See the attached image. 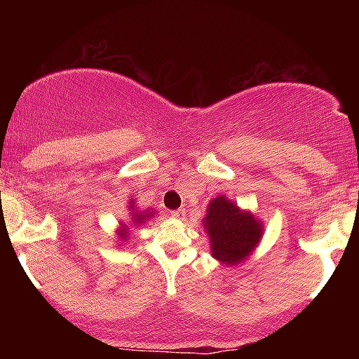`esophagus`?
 <instances>
[{
  "mask_svg": "<svg viewBox=\"0 0 359 359\" xmlns=\"http://www.w3.org/2000/svg\"><path fill=\"white\" fill-rule=\"evenodd\" d=\"M171 215H173L175 219H184V215H186V210L184 209H178V210H173V212H171Z\"/></svg>",
  "mask_w": 359,
  "mask_h": 359,
  "instance_id": "esophagus-1",
  "label": "esophagus"
}]
</instances>
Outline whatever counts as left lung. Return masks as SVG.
Listing matches in <instances>:
<instances>
[{
    "instance_id": "left-lung-1",
    "label": "left lung",
    "mask_w": 359,
    "mask_h": 359,
    "mask_svg": "<svg viewBox=\"0 0 359 359\" xmlns=\"http://www.w3.org/2000/svg\"><path fill=\"white\" fill-rule=\"evenodd\" d=\"M203 227L209 235L210 255L225 266H237L262 242L264 225L252 210L238 208L225 194L210 199Z\"/></svg>"
}]
</instances>
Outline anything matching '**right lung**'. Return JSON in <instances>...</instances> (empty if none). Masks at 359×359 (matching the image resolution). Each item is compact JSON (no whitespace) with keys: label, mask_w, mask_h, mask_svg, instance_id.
I'll return each mask as SVG.
<instances>
[{"label":"right lung","mask_w":359,"mask_h":359,"mask_svg":"<svg viewBox=\"0 0 359 359\" xmlns=\"http://www.w3.org/2000/svg\"><path fill=\"white\" fill-rule=\"evenodd\" d=\"M129 208H127V212H129V219L126 220H121L119 222V227L116 230V235H117V247H121V245H124L127 240L130 237V230L134 229H139V227H144L145 222H149L151 217H155L156 210L151 209H147V210H140L137 209V204H135V199L134 196L129 199Z\"/></svg>","instance_id":"right-lung-1"}]
</instances>
